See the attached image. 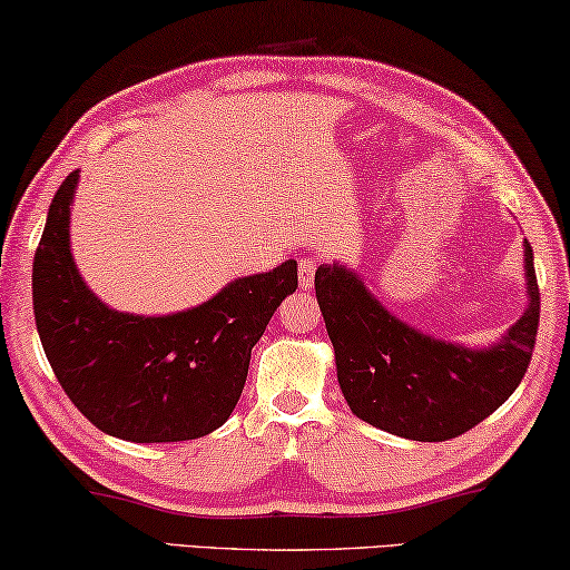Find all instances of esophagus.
Wrapping results in <instances>:
<instances>
[{"mask_svg": "<svg viewBox=\"0 0 570 570\" xmlns=\"http://www.w3.org/2000/svg\"><path fill=\"white\" fill-rule=\"evenodd\" d=\"M314 271H317V261H314V258H302L299 261V288H302V292H312Z\"/></svg>", "mask_w": 570, "mask_h": 570, "instance_id": "obj_1", "label": "esophagus"}]
</instances>
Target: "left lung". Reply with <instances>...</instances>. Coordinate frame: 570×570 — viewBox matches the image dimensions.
Here are the masks:
<instances>
[{
    "label": "left lung",
    "instance_id": "obj_1",
    "mask_svg": "<svg viewBox=\"0 0 570 570\" xmlns=\"http://www.w3.org/2000/svg\"><path fill=\"white\" fill-rule=\"evenodd\" d=\"M528 307L487 347L399 320L345 263H322L314 292L335 347L337 384L355 417L392 435L443 443L497 412L528 373L540 322L534 256L524 240Z\"/></svg>",
    "mask_w": 570,
    "mask_h": 570
}]
</instances>
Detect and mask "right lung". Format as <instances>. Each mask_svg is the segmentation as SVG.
I'll use <instances>...</instances> for the list:
<instances>
[{
    "label": "right lung",
    "mask_w": 570,
    "mask_h": 570,
    "mask_svg": "<svg viewBox=\"0 0 570 570\" xmlns=\"http://www.w3.org/2000/svg\"><path fill=\"white\" fill-rule=\"evenodd\" d=\"M79 171L50 202L32 261L36 325L58 384L83 417L130 443L204 438L230 417L250 351L288 294L296 261L225 284L171 314L117 312L83 282L71 253Z\"/></svg>",
    "instance_id": "right-lung-1"
}]
</instances>
